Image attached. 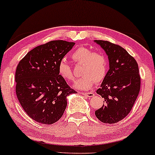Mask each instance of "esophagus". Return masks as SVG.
Masks as SVG:
<instances>
[{
    "instance_id": "esophagus-1",
    "label": "esophagus",
    "mask_w": 155,
    "mask_h": 155,
    "mask_svg": "<svg viewBox=\"0 0 155 155\" xmlns=\"http://www.w3.org/2000/svg\"><path fill=\"white\" fill-rule=\"evenodd\" d=\"M81 94L82 95H84V96L87 97H92L94 96V94L92 92H82Z\"/></svg>"
}]
</instances>
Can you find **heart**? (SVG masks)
<instances>
[{
	"label": "heart",
	"mask_w": 155,
	"mask_h": 155,
	"mask_svg": "<svg viewBox=\"0 0 155 155\" xmlns=\"http://www.w3.org/2000/svg\"><path fill=\"white\" fill-rule=\"evenodd\" d=\"M73 60L77 63H82V76L74 83V87L78 90H87L95 83L104 79L108 70V61L101 53L93 52L90 48L80 47L72 55ZM58 74L65 80H73V71L66 61L61 60L58 67Z\"/></svg>",
	"instance_id": "b5f03b06"
}]
</instances>
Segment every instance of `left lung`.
<instances>
[{
	"label": "left lung",
	"instance_id": "left-lung-1",
	"mask_svg": "<svg viewBox=\"0 0 155 155\" xmlns=\"http://www.w3.org/2000/svg\"><path fill=\"white\" fill-rule=\"evenodd\" d=\"M108 56L109 70L97 93L104 99L103 106L95 111L104 124H115L131 111L140 89L138 65L121 46L103 40H94Z\"/></svg>",
	"mask_w": 155,
	"mask_h": 155
}]
</instances>
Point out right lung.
<instances>
[{"mask_svg":"<svg viewBox=\"0 0 155 155\" xmlns=\"http://www.w3.org/2000/svg\"><path fill=\"white\" fill-rule=\"evenodd\" d=\"M75 45L63 40L37 46L18 63L15 73L16 94L31 118L53 124L62 117L67 97L76 92L58 74L59 62Z\"/></svg>","mask_w":155,"mask_h":155,"instance_id":"1","label":"right lung"}]
</instances>
